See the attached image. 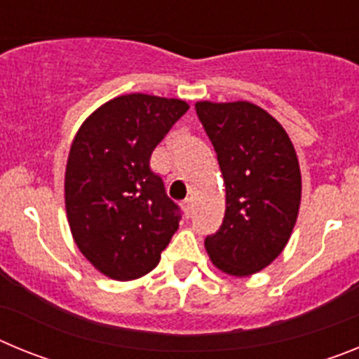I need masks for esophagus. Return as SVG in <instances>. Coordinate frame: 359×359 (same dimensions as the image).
<instances>
[{
  "instance_id": "34e87169",
  "label": "esophagus",
  "mask_w": 359,
  "mask_h": 359,
  "mask_svg": "<svg viewBox=\"0 0 359 359\" xmlns=\"http://www.w3.org/2000/svg\"><path fill=\"white\" fill-rule=\"evenodd\" d=\"M182 207H183V210H185V215H187V217H189V215L192 214V199L187 198L185 201L182 203Z\"/></svg>"
}]
</instances>
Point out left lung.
<instances>
[{
    "mask_svg": "<svg viewBox=\"0 0 359 359\" xmlns=\"http://www.w3.org/2000/svg\"><path fill=\"white\" fill-rule=\"evenodd\" d=\"M226 189L223 223L205 246L224 273L246 277L275 261L297 223L302 180L290 136L255 104H196Z\"/></svg>",
    "mask_w": 359,
    "mask_h": 359,
    "instance_id": "obj_1",
    "label": "left lung"
}]
</instances>
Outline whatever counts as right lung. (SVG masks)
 <instances>
[{"mask_svg": "<svg viewBox=\"0 0 359 359\" xmlns=\"http://www.w3.org/2000/svg\"><path fill=\"white\" fill-rule=\"evenodd\" d=\"M187 109L177 98L123 95L98 107L73 140L65 177L69 228L107 277H144L180 226L182 208L151 169V154Z\"/></svg>", "mask_w": 359, "mask_h": 359, "instance_id": "1", "label": "right lung"}]
</instances>
